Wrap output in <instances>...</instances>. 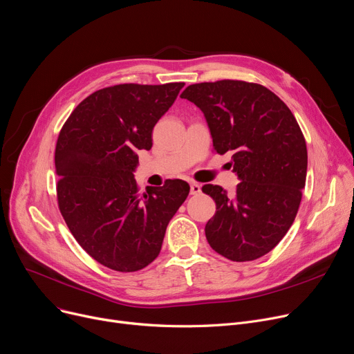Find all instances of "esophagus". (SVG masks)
<instances>
[{
    "label": "esophagus",
    "mask_w": 354,
    "mask_h": 354,
    "mask_svg": "<svg viewBox=\"0 0 354 354\" xmlns=\"http://www.w3.org/2000/svg\"><path fill=\"white\" fill-rule=\"evenodd\" d=\"M199 192H201V185L196 182H191V195H198Z\"/></svg>",
    "instance_id": "esophagus-1"
}]
</instances>
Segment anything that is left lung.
I'll list each match as a JSON object with an SVG mask.
<instances>
[{
  "label": "left lung",
  "instance_id": "8db88e82",
  "mask_svg": "<svg viewBox=\"0 0 354 354\" xmlns=\"http://www.w3.org/2000/svg\"><path fill=\"white\" fill-rule=\"evenodd\" d=\"M205 115L218 155L232 153L234 194L203 187L215 201L205 236L218 254L249 262L269 253L294 223L306 179V145L286 104L263 85L223 80L180 94Z\"/></svg>",
  "mask_w": 354,
  "mask_h": 354
}]
</instances>
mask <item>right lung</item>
Masks as SVG:
<instances>
[{
    "label": "right lung",
    "mask_w": 354,
    "mask_h": 354,
    "mask_svg": "<svg viewBox=\"0 0 354 354\" xmlns=\"http://www.w3.org/2000/svg\"><path fill=\"white\" fill-rule=\"evenodd\" d=\"M183 82L120 84L95 91L59 133L57 205L75 240L98 263L136 272L155 260L166 227L189 194L182 179L140 194L133 172L139 150L171 109Z\"/></svg>",
    "instance_id": "obj_1"
}]
</instances>
